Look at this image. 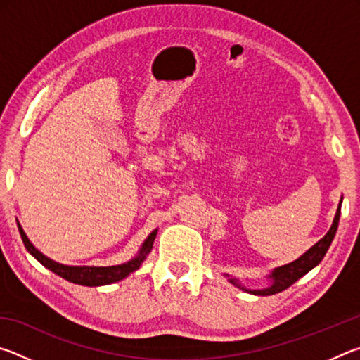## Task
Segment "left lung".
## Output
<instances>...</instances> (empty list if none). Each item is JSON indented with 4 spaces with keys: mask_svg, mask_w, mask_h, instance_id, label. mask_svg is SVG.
Returning <instances> with one entry per match:
<instances>
[{
    "mask_svg": "<svg viewBox=\"0 0 360 360\" xmlns=\"http://www.w3.org/2000/svg\"><path fill=\"white\" fill-rule=\"evenodd\" d=\"M341 202H343V197H341V200H340L337 212H335V217H333V222L327 233L322 236V238L316 243L314 246L309 248L307 252L302 254L300 257L295 259L294 262H289V264H285V265L273 268L270 275L266 276L268 285H265V288L248 289L246 285H243L236 278H231L229 275H225V278H229V281L233 285H236V288H240L245 292H249V294H252V295H273V294H278V292H283L284 289L290 288L292 284L298 281L302 276L307 275L309 270H313L316 265H319V262L324 259L326 252L328 251V248H330V245H332L333 236H335V233H337L338 222H340V212H341Z\"/></svg>",
    "mask_w": 360,
    "mask_h": 360,
    "instance_id": "obj_1",
    "label": "left lung"
}]
</instances>
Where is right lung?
I'll use <instances>...</instances> for the list:
<instances>
[{"label":"right lung","instance_id":"obj_1","mask_svg":"<svg viewBox=\"0 0 360 360\" xmlns=\"http://www.w3.org/2000/svg\"><path fill=\"white\" fill-rule=\"evenodd\" d=\"M17 227H19L22 241L23 245H25L27 251L32 254L41 265H44L46 268H49V270L56 273V275L66 279V281L81 284V285H89V288H98V285H106V284L122 281L124 278L131 275L133 271H136L146 260V257H148L149 252L152 251V246H154V240L158 230L155 229L152 231L148 238L144 240L135 257L130 259L129 262H125V264L111 265V266H90V265H65V264H60V262L49 259L47 255L42 254L39 249L30 241L19 221H17Z\"/></svg>","mask_w":360,"mask_h":360}]
</instances>
